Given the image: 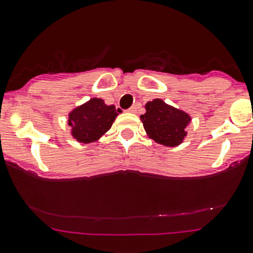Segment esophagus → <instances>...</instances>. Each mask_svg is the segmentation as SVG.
Returning <instances> with one entry per match:
<instances>
[{
	"label": "esophagus",
	"mask_w": 253,
	"mask_h": 253,
	"mask_svg": "<svg viewBox=\"0 0 253 253\" xmlns=\"http://www.w3.org/2000/svg\"><path fill=\"white\" fill-rule=\"evenodd\" d=\"M138 107H139V105H138V104H136V105H133V106L129 107V109L127 110V111H128V112H136V111H137V109H138Z\"/></svg>",
	"instance_id": "34e87169"
}]
</instances>
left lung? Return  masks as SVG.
Returning a JSON list of instances; mask_svg holds the SVG:
<instances>
[{"mask_svg":"<svg viewBox=\"0 0 253 253\" xmlns=\"http://www.w3.org/2000/svg\"><path fill=\"white\" fill-rule=\"evenodd\" d=\"M190 120L186 112L167 105L161 99L147 102L146 114L141 115V121L149 138L167 147L179 146L183 142Z\"/></svg>","mask_w":253,"mask_h":253,"instance_id":"left-lung-1","label":"left lung"}]
</instances>
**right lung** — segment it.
<instances>
[{"label":"right lung","instance_id":"obj_1","mask_svg":"<svg viewBox=\"0 0 253 253\" xmlns=\"http://www.w3.org/2000/svg\"><path fill=\"white\" fill-rule=\"evenodd\" d=\"M120 112L114 105H106L104 100L90 99L69 114L68 124L72 127V136L80 143H91L111 128Z\"/></svg>","mask_w":253,"mask_h":253}]
</instances>
